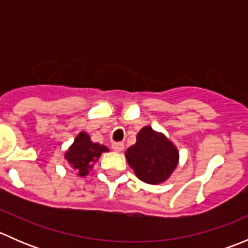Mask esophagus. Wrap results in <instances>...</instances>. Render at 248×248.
Returning a JSON list of instances; mask_svg holds the SVG:
<instances>
[{
  "mask_svg": "<svg viewBox=\"0 0 248 248\" xmlns=\"http://www.w3.org/2000/svg\"><path fill=\"white\" fill-rule=\"evenodd\" d=\"M124 145L122 142H115V144H112V150L116 152H121L124 150Z\"/></svg>",
  "mask_w": 248,
  "mask_h": 248,
  "instance_id": "obj_1",
  "label": "esophagus"
}]
</instances>
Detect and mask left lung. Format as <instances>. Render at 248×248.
I'll return each instance as SVG.
<instances>
[{
	"mask_svg": "<svg viewBox=\"0 0 248 248\" xmlns=\"http://www.w3.org/2000/svg\"><path fill=\"white\" fill-rule=\"evenodd\" d=\"M129 167L139 180L150 185L167 181L179 164L180 154L175 144L151 126L142 127L136 144L124 152Z\"/></svg>",
	"mask_w": 248,
	"mask_h": 248,
	"instance_id": "8db88e82",
	"label": "left lung"
}]
</instances>
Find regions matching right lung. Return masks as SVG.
Returning a JSON list of instances; mask_svg holds the SVG:
<instances>
[{
  "label": "right lung",
  "mask_w": 248,
  "mask_h": 248,
  "mask_svg": "<svg viewBox=\"0 0 248 248\" xmlns=\"http://www.w3.org/2000/svg\"><path fill=\"white\" fill-rule=\"evenodd\" d=\"M103 152H109L106 145L93 142L86 132H80L74 139L73 144L64 152V159L72 169L77 170V175L85 177L93 168Z\"/></svg>",
  "instance_id": "obj_1"
}]
</instances>
